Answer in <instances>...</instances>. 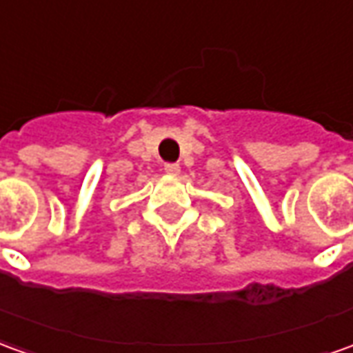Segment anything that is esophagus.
I'll return each instance as SVG.
<instances>
[{
	"instance_id": "esophagus-1",
	"label": "esophagus",
	"mask_w": 353,
	"mask_h": 353,
	"mask_svg": "<svg viewBox=\"0 0 353 353\" xmlns=\"http://www.w3.org/2000/svg\"><path fill=\"white\" fill-rule=\"evenodd\" d=\"M164 172L170 174V176H177L179 174V164H176V162H166L164 164Z\"/></svg>"
}]
</instances>
